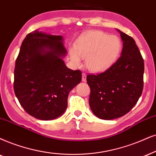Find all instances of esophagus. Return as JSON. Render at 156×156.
I'll list each match as a JSON object with an SVG mask.
<instances>
[{
    "instance_id": "esophagus-1",
    "label": "esophagus",
    "mask_w": 156,
    "mask_h": 156,
    "mask_svg": "<svg viewBox=\"0 0 156 156\" xmlns=\"http://www.w3.org/2000/svg\"><path fill=\"white\" fill-rule=\"evenodd\" d=\"M82 81L83 82L86 81V75L85 73H82Z\"/></svg>"
}]
</instances>
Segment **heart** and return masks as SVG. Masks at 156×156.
<instances>
[{"label": "heart", "mask_w": 156, "mask_h": 156, "mask_svg": "<svg viewBox=\"0 0 156 156\" xmlns=\"http://www.w3.org/2000/svg\"><path fill=\"white\" fill-rule=\"evenodd\" d=\"M122 43L115 35L92 31L80 37L75 48L69 51L72 63L79 66L81 57L85 66L93 73H99L114 63L121 52Z\"/></svg>", "instance_id": "heart-1"}]
</instances>
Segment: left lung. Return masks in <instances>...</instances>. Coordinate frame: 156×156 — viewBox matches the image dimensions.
Masks as SVG:
<instances>
[{
	"label": "left lung",
	"instance_id": "1",
	"mask_svg": "<svg viewBox=\"0 0 156 156\" xmlns=\"http://www.w3.org/2000/svg\"><path fill=\"white\" fill-rule=\"evenodd\" d=\"M123 42L121 57L101 73L88 75L90 108L96 117L111 120L134 107L143 88L144 61L135 40L119 29Z\"/></svg>",
	"mask_w": 156,
	"mask_h": 156
}]
</instances>
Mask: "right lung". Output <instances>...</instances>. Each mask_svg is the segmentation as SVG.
I'll list each match as a JSON object with an SVG mask.
<instances>
[{
	"instance_id": "add662e5",
	"label": "right lung",
	"mask_w": 156,
	"mask_h": 156,
	"mask_svg": "<svg viewBox=\"0 0 156 156\" xmlns=\"http://www.w3.org/2000/svg\"><path fill=\"white\" fill-rule=\"evenodd\" d=\"M64 39L35 30L27 35L16 60L13 88L23 109L41 120L62 115L69 92L81 81V72L66 66Z\"/></svg>"
}]
</instances>
